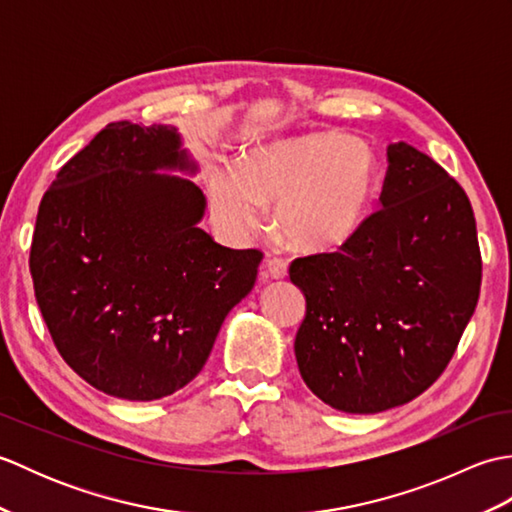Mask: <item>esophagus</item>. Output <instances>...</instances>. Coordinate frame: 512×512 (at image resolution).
Here are the masks:
<instances>
[{"mask_svg": "<svg viewBox=\"0 0 512 512\" xmlns=\"http://www.w3.org/2000/svg\"><path fill=\"white\" fill-rule=\"evenodd\" d=\"M288 275V266L281 259H266L262 266V279H284Z\"/></svg>", "mask_w": 512, "mask_h": 512, "instance_id": "1", "label": "esophagus"}]
</instances>
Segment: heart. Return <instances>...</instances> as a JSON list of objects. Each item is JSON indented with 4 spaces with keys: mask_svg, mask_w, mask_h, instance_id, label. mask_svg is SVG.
<instances>
[{
    "mask_svg": "<svg viewBox=\"0 0 512 512\" xmlns=\"http://www.w3.org/2000/svg\"><path fill=\"white\" fill-rule=\"evenodd\" d=\"M378 165L363 140L321 132L253 149L242 167L213 173L211 209L217 226L244 237L273 209L275 231L299 253H330L363 224L374 198Z\"/></svg>",
    "mask_w": 512,
    "mask_h": 512,
    "instance_id": "heart-1",
    "label": "heart"
}]
</instances>
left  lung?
Here are the masks:
<instances>
[{
    "mask_svg": "<svg viewBox=\"0 0 512 512\" xmlns=\"http://www.w3.org/2000/svg\"><path fill=\"white\" fill-rule=\"evenodd\" d=\"M380 206L339 253L299 257L306 297L295 356L303 383L345 413L420 396L449 365L482 284L471 202L436 160L387 147Z\"/></svg>",
    "mask_w": 512,
    "mask_h": 512,
    "instance_id": "8db88e82",
    "label": "left lung"
}]
</instances>
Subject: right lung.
Listing matches in <instances>:
<instances>
[{
    "instance_id": "1",
    "label": "right lung",
    "mask_w": 512,
    "mask_h": 512,
    "mask_svg": "<svg viewBox=\"0 0 512 512\" xmlns=\"http://www.w3.org/2000/svg\"><path fill=\"white\" fill-rule=\"evenodd\" d=\"M198 162L173 125L110 123L43 195L30 246L54 345L85 383L158 400L200 374L226 314L255 286L259 250L198 226Z\"/></svg>"
}]
</instances>
